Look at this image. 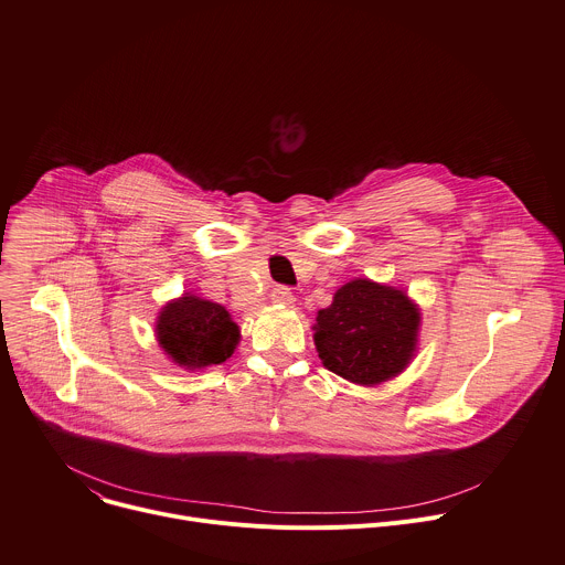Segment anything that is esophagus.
Wrapping results in <instances>:
<instances>
[{"instance_id": "obj_1", "label": "esophagus", "mask_w": 565, "mask_h": 565, "mask_svg": "<svg viewBox=\"0 0 565 565\" xmlns=\"http://www.w3.org/2000/svg\"><path fill=\"white\" fill-rule=\"evenodd\" d=\"M273 301L275 303H281V306H290L292 301H295V295L290 292V288H286V286H277V288H273Z\"/></svg>"}]
</instances>
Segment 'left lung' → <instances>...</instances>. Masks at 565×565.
I'll use <instances>...</instances> for the list:
<instances>
[{
    "mask_svg": "<svg viewBox=\"0 0 565 565\" xmlns=\"http://www.w3.org/2000/svg\"><path fill=\"white\" fill-rule=\"evenodd\" d=\"M422 309L405 290L351 279L318 311L313 340L322 365L340 379L374 387L396 379L419 349Z\"/></svg>",
    "mask_w": 565,
    "mask_h": 565,
    "instance_id": "8db88e82",
    "label": "left lung"
}]
</instances>
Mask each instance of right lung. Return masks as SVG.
I'll return each mask as SVG.
<instances>
[{
	"label": "right lung",
	"mask_w": 565,
	"mask_h": 565,
	"mask_svg": "<svg viewBox=\"0 0 565 565\" xmlns=\"http://www.w3.org/2000/svg\"><path fill=\"white\" fill-rule=\"evenodd\" d=\"M156 338L171 363L198 372L225 363L241 342V329L225 306L182 292L162 306Z\"/></svg>",
	"instance_id": "obj_1"
}]
</instances>
